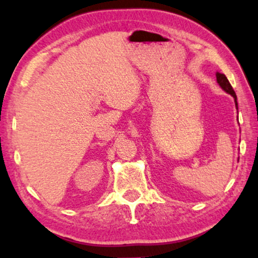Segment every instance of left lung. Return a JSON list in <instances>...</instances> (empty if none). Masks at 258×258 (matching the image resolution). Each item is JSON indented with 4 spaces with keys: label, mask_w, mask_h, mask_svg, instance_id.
<instances>
[{
    "label": "left lung",
    "mask_w": 258,
    "mask_h": 258,
    "mask_svg": "<svg viewBox=\"0 0 258 258\" xmlns=\"http://www.w3.org/2000/svg\"><path fill=\"white\" fill-rule=\"evenodd\" d=\"M216 79H217V83H219L221 88H222L227 93H229V94H231V96L234 97L235 105H236V107H237L236 93H235L233 86L230 85V83H229V81H228V78L223 74H220V72H217V74H216Z\"/></svg>",
    "instance_id": "8db88e82"
}]
</instances>
